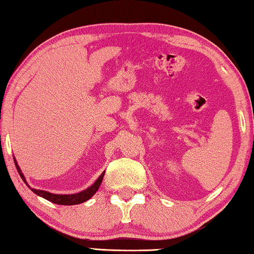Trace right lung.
Listing matches in <instances>:
<instances>
[{
	"mask_svg": "<svg viewBox=\"0 0 254 254\" xmlns=\"http://www.w3.org/2000/svg\"><path fill=\"white\" fill-rule=\"evenodd\" d=\"M14 162H15V167H16V169H17V172L21 176L22 180L27 185L26 180H25V177H24V175L22 174L20 167H18L15 159H14ZM104 175H105V171L103 172L102 175L99 176V178L96 181H95V183L92 186H90L89 188L82 191V192H78V193H75V194H54V193L47 192V191L32 189L31 187H30V188H31V190L33 191V192L36 193L37 195H40V197H43L44 199L49 200V201H51L53 203L65 204V205H73V204H78V203L85 202V201H87L88 199L92 198L93 195L96 193V191L98 190L100 184H102V180L104 178Z\"/></svg>",
	"mask_w": 254,
	"mask_h": 254,
	"instance_id": "right-lung-1",
	"label": "right lung"
}]
</instances>
